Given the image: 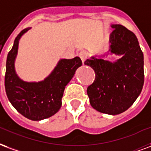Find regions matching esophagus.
Listing matches in <instances>:
<instances>
[{
    "label": "esophagus",
    "instance_id": "34e87169",
    "mask_svg": "<svg viewBox=\"0 0 151 151\" xmlns=\"http://www.w3.org/2000/svg\"><path fill=\"white\" fill-rule=\"evenodd\" d=\"M79 55H80V59L82 60V62L84 63V61H85L87 59V53L85 52V51H81V52L79 54Z\"/></svg>",
    "mask_w": 151,
    "mask_h": 151
}]
</instances>
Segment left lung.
<instances>
[{
    "label": "left lung",
    "instance_id": "left-lung-1",
    "mask_svg": "<svg viewBox=\"0 0 151 151\" xmlns=\"http://www.w3.org/2000/svg\"><path fill=\"white\" fill-rule=\"evenodd\" d=\"M109 50L106 55L92 56L84 64L95 71L96 79L87 93L92 107L102 113L117 115L128 109L140 95L144 83V57L133 32L122 25H111ZM108 54L120 56L114 62Z\"/></svg>",
    "mask_w": 151,
    "mask_h": 151
}]
</instances>
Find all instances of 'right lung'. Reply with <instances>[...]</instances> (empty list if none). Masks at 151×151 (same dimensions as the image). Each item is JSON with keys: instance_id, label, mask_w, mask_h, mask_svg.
Wrapping results in <instances>:
<instances>
[{"instance_id": "obj_1", "label": "right lung", "mask_w": 151, "mask_h": 151, "mask_svg": "<svg viewBox=\"0 0 151 151\" xmlns=\"http://www.w3.org/2000/svg\"><path fill=\"white\" fill-rule=\"evenodd\" d=\"M31 28H26L17 35L6 60L5 76L8 99L22 115L32 121H41L55 115L62 105L65 87L82 65L79 57L61 59L50 75L38 82H26L17 76L15 60L20 38Z\"/></svg>"}]
</instances>
